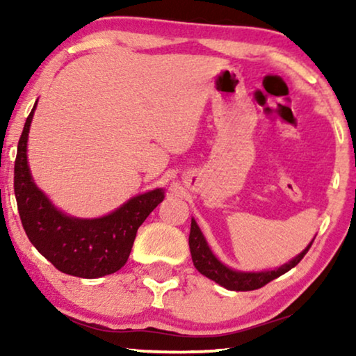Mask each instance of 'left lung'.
<instances>
[{
	"instance_id": "1",
	"label": "left lung",
	"mask_w": 356,
	"mask_h": 356,
	"mask_svg": "<svg viewBox=\"0 0 356 356\" xmlns=\"http://www.w3.org/2000/svg\"><path fill=\"white\" fill-rule=\"evenodd\" d=\"M316 238V236H314ZM314 238L311 240L308 246L300 252L298 256H295L293 259L286 262V264L275 267L274 270H261V272H245V270H236L232 269L223 264L218 257L213 254L211 248H209L206 238H204L201 228L196 223L194 218H191V232H189V250H191V257L194 262V267L201 272L202 275H206L207 279L216 282V284L222 285L223 289L233 290V291H250L256 290L269 284L270 280L277 279V277L284 275L285 272L298 264L303 259L306 252L313 245Z\"/></svg>"
}]
</instances>
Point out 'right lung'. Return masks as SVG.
I'll use <instances>...</instances> for the list:
<instances>
[{
    "mask_svg": "<svg viewBox=\"0 0 356 356\" xmlns=\"http://www.w3.org/2000/svg\"><path fill=\"white\" fill-rule=\"evenodd\" d=\"M27 116L14 163V194L29 240L43 257L65 274L99 279L120 270L128 261L138 228L163 201V188L131 197L113 212L97 218L67 216L33 181L27 140L33 111Z\"/></svg>",
    "mask_w": 356,
    "mask_h": 356,
    "instance_id": "right-lung-1",
    "label": "right lung"
}]
</instances>
